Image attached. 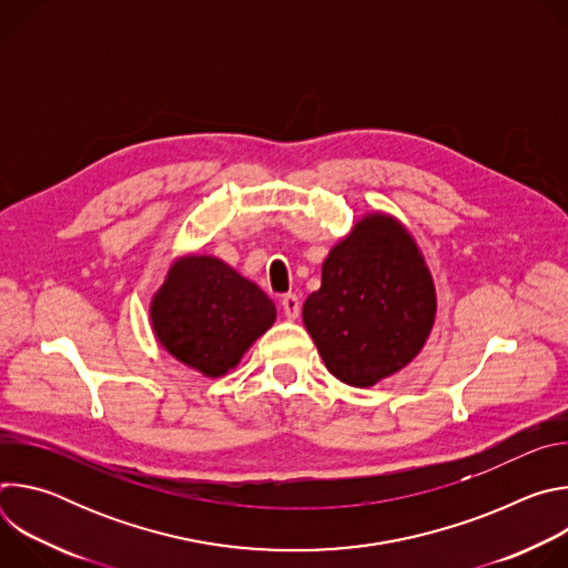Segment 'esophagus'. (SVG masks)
I'll list each match as a JSON object with an SVG mask.
<instances>
[{
	"label": "esophagus",
	"instance_id": "esophagus-1",
	"mask_svg": "<svg viewBox=\"0 0 568 568\" xmlns=\"http://www.w3.org/2000/svg\"><path fill=\"white\" fill-rule=\"evenodd\" d=\"M281 307L287 318H296L301 314V298L296 294H285L281 298Z\"/></svg>",
	"mask_w": 568,
	"mask_h": 568
}]
</instances>
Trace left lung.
Segmentation results:
<instances>
[{
    "label": "left lung",
    "mask_w": 568,
    "mask_h": 568,
    "mask_svg": "<svg viewBox=\"0 0 568 568\" xmlns=\"http://www.w3.org/2000/svg\"><path fill=\"white\" fill-rule=\"evenodd\" d=\"M436 290L416 240L375 213L355 224L321 267V287L303 303V323L326 368L351 386L407 366L425 346Z\"/></svg>",
    "instance_id": "1"
}]
</instances>
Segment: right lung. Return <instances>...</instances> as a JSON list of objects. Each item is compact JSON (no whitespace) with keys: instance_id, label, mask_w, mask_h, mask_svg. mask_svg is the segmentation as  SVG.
<instances>
[{"instance_id":"1","label":"right lung","mask_w":568,"mask_h":568,"mask_svg":"<svg viewBox=\"0 0 568 568\" xmlns=\"http://www.w3.org/2000/svg\"><path fill=\"white\" fill-rule=\"evenodd\" d=\"M156 339L175 359L217 377L272 328L276 307L252 281L211 256L178 261L154 294Z\"/></svg>"}]
</instances>
